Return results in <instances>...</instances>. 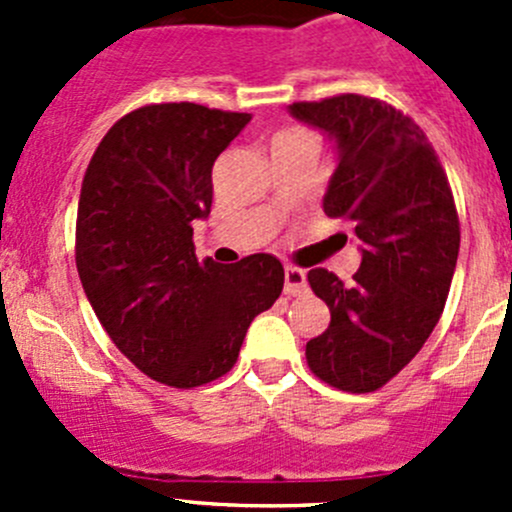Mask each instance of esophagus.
<instances>
[{
	"instance_id": "34e87169",
	"label": "esophagus",
	"mask_w": 512,
	"mask_h": 512,
	"mask_svg": "<svg viewBox=\"0 0 512 512\" xmlns=\"http://www.w3.org/2000/svg\"><path fill=\"white\" fill-rule=\"evenodd\" d=\"M307 292V275L299 267H285V294L297 297V294Z\"/></svg>"
}]
</instances>
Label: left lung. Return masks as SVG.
<instances>
[{
    "mask_svg": "<svg viewBox=\"0 0 512 512\" xmlns=\"http://www.w3.org/2000/svg\"><path fill=\"white\" fill-rule=\"evenodd\" d=\"M289 113L337 143L322 205L361 242L349 285L309 270L332 322L307 342V364L329 386L369 394L421 352L446 307L461 247L451 185L426 133L389 103L342 94Z\"/></svg>",
    "mask_w": 512,
    "mask_h": 512,
    "instance_id": "obj_1",
    "label": "left lung"
}]
</instances>
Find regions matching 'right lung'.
I'll return each mask as SVG.
<instances>
[{"label": "right lung", "mask_w": 512, "mask_h": 512, "mask_svg": "<svg viewBox=\"0 0 512 512\" xmlns=\"http://www.w3.org/2000/svg\"><path fill=\"white\" fill-rule=\"evenodd\" d=\"M250 113L153 103L126 113L86 168L76 270L98 322L151 379L193 389L235 366L247 327L285 285L277 257L198 262L193 220L213 205V163Z\"/></svg>", "instance_id": "obj_1"}]
</instances>
